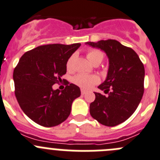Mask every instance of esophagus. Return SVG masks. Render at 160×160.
<instances>
[{
    "label": "esophagus",
    "mask_w": 160,
    "mask_h": 160,
    "mask_svg": "<svg viewBox=\"0 0 160 160\" xmlns=\"http://www.w3.org/2000/svg\"><path fill=\"white\" fill-rule=\"evenodd\" d=\"M85 94H86V92L83 90V89H81V95H85Z\"/></svg>",
    "instance_id": "34e87169"
}]
</instances>
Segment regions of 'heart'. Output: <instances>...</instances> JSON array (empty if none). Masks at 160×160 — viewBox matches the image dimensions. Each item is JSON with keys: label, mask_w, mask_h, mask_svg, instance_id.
I'll return each instance as SVG.
<instances>
[{"label": "heart", "mask_w": 160, "mask_h": 160, "mask_svg": "<svg viewBox=\"0 0 160 160\" xmlns=\"http://www.w3.org/2000/svg\"><path fill=\"white\" fill-rule=\"evenodd\" d=\"M87 58L93 65H99L102 62L104 55L100 50H97V49H91L87 52ZM74 59H75V56L72 55L67 60L66 69L68 72L73 71ZM72 81L74 84L81 88L82 89L88 90L95 84L98 83L99 79L95 75H88V74H83V73H79L72 78Z\"/></svg>", "instance_id": "heart-1"}]
</instances>
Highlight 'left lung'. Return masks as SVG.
Wrapping results in <instances>:
<instances>
[{"mask_svg": "<svg viewBox=\"0 0 160 160\" xmlns=\"http://www.w3.org/2000/svg\"><path fill=\"white\" fill-rule=\"evenodd\" d=\"M86 43L104 50L110 65L107 79L98 87L108 96L95 92L90 114L102 125L115 126L127 120L141 102L144 91V65L132 48L116 40Z\"/></svg>", "mask_w": 160, "mask_h": 160, "instance_id": "left-lung-1", "label": "left lung"}]
</instances>
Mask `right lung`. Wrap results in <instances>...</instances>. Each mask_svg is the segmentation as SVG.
I'll return each mask as SVG.
<instances>
[{
  "label": "right lung",
  "mask_w": 160,
  "mask_h": 160,
  "mask_svg": "<svg viewBox=\"0 0 160 160\" xmlns=\"http://www.w3.org/2000/svg\"><path fill=\"white\" fill-rule=\"evenodd\" d=\"M80 45H42L19 59L13 72L15 95L22 110L35 123L53 127L69 116L80 88L67 80L62 91L53 90V85L66 73L67 60Z\"/></svg>",
  "instance_id": "right-lung-1"
}]
</instances>
